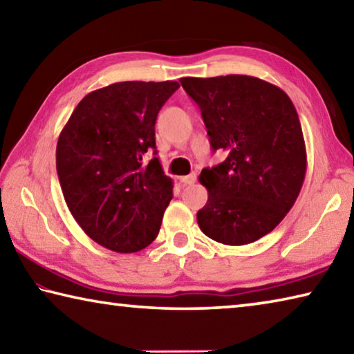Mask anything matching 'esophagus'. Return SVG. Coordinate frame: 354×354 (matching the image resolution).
I'll return each instance as SVG.
<instances>
[{
  "instance_id": "1",
  "label": "esophagus",
  "mask_w": 354,
  "mask_h": 354,
  "mask_svg": "<svg viewBox=\"0 0 354 354\" xmlns=\"http://www.w3.org/2000/svg\"><path fill=\"white\" fill-rule=\"evenodd\" d=\"M179 181H181L185 185H190V184H194L196 181V175H195V173H190V175H187V176L179 178Z\"/></svg>"
}]
</instances>
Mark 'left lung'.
I'll return each mask as SVG.
<instances>
[{"label": "left lung", "instance_id": "left-lung-1", "mask_svg": "<svg viewBox=\"0 0 354 354\" xmlns=\"http://www.w3.org/2000/svg\"><path fill=\"white\" fill-rule=\"evenodd\" d=\"M200 106L211 147L223 162L203 169L206 206L200 230L223 245L256 242L277 227L306 176V145L299 118L284 91L259 77L227 75L181 77Z\"/></svg>", "mask_w": 354, "mask_h": 354}]
</instances>
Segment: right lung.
<instances>
[{"label":"right lung","instance_id":"obj_1","mask_svg":"<svg viewBox=\"0 0 354 354\" xmlns=\"http://www.w3.org/2000/svg\"><path fill=\"white\" fill-rule=\"evenodd\" d=\"M179 84L124 81L87 93L59 134L56 169L65 203L86 234L136 253L160 230L173 196L156 154V117Z\"/></svg>","mask_w":354,"mask_h":354}]
</instances>
